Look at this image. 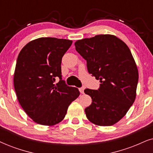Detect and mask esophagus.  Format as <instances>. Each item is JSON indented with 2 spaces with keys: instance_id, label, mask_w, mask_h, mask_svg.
I'll list each match as a JSON object with an SVG mask.
<instances>
[{
  "instance_id": "34e87169",
  "label": "esophagus",
  "mask_w": 153,
  "mask_h": 153,
  "mask_svg": "<svg viewBox=\"0 0 153 153\" xmlns=\"http://www.w3.org/2000/svg\"><path fill=\"white\" fill-rule=\"evenodd\" d=\"M84 90H85V88H79V90H80V92L81 94L84 93Z\"/></svg>"
}]
</instances>
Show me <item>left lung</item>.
Masks as SVG:
<instances>
[{"label":"left lung","instance_id":"1","mask_svg":"<svg viewBox=\"0 0 153 153\" xmlns=\"http://www.w3.org/2000/svg\"><path fill=\"white\" fill-rule=\"evenodd\" d=\"M76 51L87 61L88 72L100 80L98 90L85 89L92 98L86 117L97 126L119 121L136 97L138 71L128 46L112 34H100L75 42Z\"/></svg>","mask_w":153,"mask_h":153}]
</instances>
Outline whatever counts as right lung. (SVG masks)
Returning a JSON list of instances; mask_svg holds the SVG:
<instances>
[{
    "instance_id": "add662e5",
    "label": "right lung",
    "mask_w": 153,
    "mask_h": 153,
    "mask_svg": "<svg viewBox=\"0 0 153 153\" xmlns=\"http://www.w3.org/2000/svg\"><path fill=\"white\" fill-rule=\"evenodd\" d=\"M72 43L64 39L38 38L27 44L17 57L13 78L17 100L39 124L51 126L61 122L80 95L78 88L61 80V59ZM56 76L60 80L54 85Z\"/></svg>"
}]
</instances>
